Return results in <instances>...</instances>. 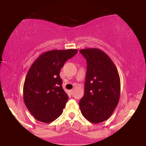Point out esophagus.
Here are the masks:
<instances>
[{
    "mask_svg": "<svg viewBox=\"0 0 146 146\" xmlns=\"http://www.w3.org/2000/svg\"><path fill=\"white\" fill-rule=\"evenodd\" d=\"M70 92L71 94H72V92H73V90H70Z\"/></svg>",
    "mask_w": 146,
    "mask_h": 146,
    "instance_id": "1",
    "label": "esophagus"
}]
</instances>
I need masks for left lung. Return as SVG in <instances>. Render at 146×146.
Masks as SVG:
<instances>
[{
	"label": "left lung",
	"instance_id": "1",
	"mask_svg": "<svg viewBox=\"0 0 146 146\" xmlns=\"http://www.w3.org/2000/svg\"><path fill=\"white\" fill-rule=\"evenodd\" d=\"M86 59L84 94L79 102L81 112L94 123L108 119L119 102L120 78L110 58L98 48L80 50Z\"/></svg>",
	"mask_w": 146,
	"mask_h": 146
}]
</instances>
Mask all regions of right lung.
I'll return each mask as SVG.
<instances>
[{
    "label": "right lung",
    "mask_w": 146,
    "mask_h": 146,
    "mask_svg": "<svg viewBox=\"0 0 146 146\" xmlns=\"http://www.w3.org/2000/svg\"><path fill=\"white\" fill-rule=\"evenodd\" d=\"M77 52V49L47 51L31 65L24 83L23 99L37 120L48 123L62 113L68 96L62 86L60 71Z\"/></svg>",
    "instance_id": "1"
}]
</instances>
